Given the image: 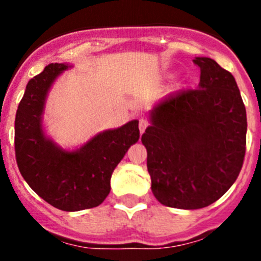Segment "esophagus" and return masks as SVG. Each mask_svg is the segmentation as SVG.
I'll use <instances>...</instances> for the list:
<instances>
[{
	"label": "esophagus",
	"instance_id": "obj_1",
	"mask_svg": "<svg viewBox=\"0 0 261 261\" xmlns=\"http://www.w3.org/2000/svg\"><path fill=\"white\" fill-rule=\"evenodd\" d=\"M147 125H149L147 120H145V118H141L140 123H139V127H140V133L141 134H143L144 131H145V128L147 127Z\"/></svg>",
	"mask_w": 261,
	"mask_h": 261
}]
</instances>
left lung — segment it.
<instances>
[{"mask_svg":"<svg viewBox=\"0 0 261 261\" xmlns=\"http://www.w3.org/2000/svg\"><path fill=\"white\" fill-rule=\"evenodd\" d=\"M198 88L169 94L149 111L141 136L151 191L162 204L198 210L235 183L246 150V110L235 78L197 57Z\"/></svg>","mask_w":261,"mask_h":261,"instance_id":"left-lung-1","label":"left lung"}]
</instances>
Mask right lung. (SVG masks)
Wrapping results in <instances>:
<instances>
[{
	"instance_id": "right-lung-1",
	"label": "right lung",
	"mask_w": 261,
	"mask_h": 261,
	"mask_svg": "<svg viewBox=\"0 0 261 261\" xmlns=\"http://www.w3.org/2000/svg\"><path fill=\"white\" fill-rule=\"evenodd\" d=\"M70 65L51 63L29 81L15 118V152L21 175L39 197L62 211L93 208L111 191V175L140 138L139 121L98 133L75 150L45 135L43 115L55 80Z\"/></svg>"
}]
</instances>
